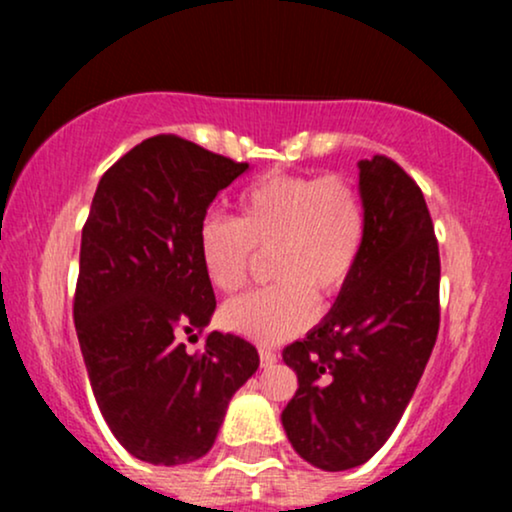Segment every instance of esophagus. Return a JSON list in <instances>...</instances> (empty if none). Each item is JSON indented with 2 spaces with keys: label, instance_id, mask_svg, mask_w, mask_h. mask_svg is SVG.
Segmentation results:
<instances>
[{
  "label": "esophagus",
  "instance_id": "esophagus-1",
  "mask_svg": "<svg viewBox=\"0 0 512 512\" xmlns=\"http://www.w3.org/2000/svg\"><path fill=\"white\" fill-rule=\"evenodd\" d=\"M260 363L264 368L267 366H274L276 363V354L272 349H267V346H260Z\"/></svg>",
  "mask_w": 512,
  "mask_h": 512
}]
</instances>
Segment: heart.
Wrapping results in <instances>:
<instances>
[{"mask_svg":"<svg viewBox=\"0 0 512 512\" xmlns=\"http://www.w3.org/2000/svg\"><path fill=\"white\" fill-rule=\"evenodd\" d=\"M368 214L361 190L339 173H269L236 199V219L209 216L197 255L216 291L245 289L257 260L269 257V289L226 303L223 325L260 344H279L310 325L315 301L346 289L361 262Z\"/></svg>","mask_w":512,"mask_h":512,"instance_id":"obj_1","label":"heart"}]
</instances>
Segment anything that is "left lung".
Segmentation results:
<instances>
[{
  "label": "left lung",
  "instance_id": "1",
  "mask_svg": "<svg viewBox=\"0 0 512 512\" xmlns=\"http://www.w3.org/2000/svg\"><path fill=\"white\" fill-rule=\"evenodd\" d=\"M368 236L330 315L284 349L298 390L281 424L305 462L342 472L392 436L436 346L440 255L426 199L387 156L358 163Z\"/></svg>",
  "mask_w": 512,
  "mask_h": 512
}]
</instances>
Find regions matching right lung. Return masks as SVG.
I'll list each match as a JSON object with an SVG mask.
<instances>
[{"instance_id": "1", "label": "right lung", "mask_w": 512, "mask_h": 512, "mask_svg": "<svg viewBox=\"0 0 512 512\" xmlns=\"http://www.w3.org/2000/svg\"><path fill=\"white\" fill-rule=\"evenodd\" d=\"M248 163L158 134L103 173L81 233L74 325L105 424L151 464L207 455L228 402L260 366L236 334L209 332L216 308L197 255L207 207Z\"/></svg>"}]
</instances>
